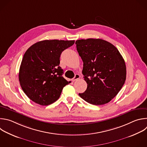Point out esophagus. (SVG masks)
Segmentation results:
<instances>
[{"label": "esophagus", "mask_w": 147, "mask_h": 147, "mask_svg": "<svg viewBox=\"0 0 147 147\" xmlns=\"http://www.w3.org/2000/svg\"><path fill=\"white\" fill-rule=\"evenodd\" d=\"M80 78V76L79 74H76L75 75L74 77L73 78V81H76V80H78Z\"/></svg>", "instance_id": "obj_1"}]
</instances>
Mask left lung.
<instances>
[{
  "label": "left lung",
  "mask_w": 147,
  "mask_h": 147,
  "mask_svg": "<svg viewBox=\"0 0 147 147\" xmlns=\"http://www.w3.org/2000/svg\"><path fill=\"white\" fill-rule=\"evenodd\" d=\"M77 50L83 61L82 74L86 90L79 96L93 105L110 102L125 84L126 68L118 49L99 38L78 40Z\"/></svg>",
  "instance_id": "1"
}]
</instances>
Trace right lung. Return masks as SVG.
<instances>
[{
  "mask_svg": "<svg viewBox=\"0 0 147 147\" xmlns=\"http://www.w3.org/2000/svg\"><path fill=\"white\" fill-rule=\"evenodd\" d=\"M74 42L45 40L36 42L26 50L20 68L19 81L31 100L48 106L59 98L63 87L69 83L62 77L60 57Z\"/></svg>",
  "mask_w": 147,
  "mask_h": 147,
  "instance_id": "1",
  "label": "right lung"
}]
</instances>
